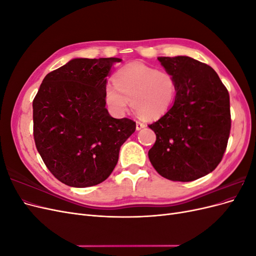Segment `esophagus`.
Returning a JSON list of instances; mask_svg holds the SVG:
<instances>
[{"mask_svg":"<svg viewBox=\"0 0 256 256\" xmlns=\"http://www.w3.org/2000/svg\"><path fill=\"white\" fill-rule=\"evenodd\" d=\"M146 127V125L144 122H136V130H141V129H143V128H145Z\"/></svg>","mask_w":256,"mask_h":256,"instance_id":"1","label":"esophagus"}]
</instances>
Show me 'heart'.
Returning a JSON list of instances; mask_svg holds the SVG:
<instances>
[{
	"label": "heart",
	"instance_id": "1",
	"mask_svg": "<svg viewBox=\"0 0 256 256\" xmlns=\"http://www.w3.org/2000/svg\"><path fill=\"white\" fill-rule=\"evenodd\" d=\"M114 85L104 88V102L114 116H122L131 100L136 112L146 120H157L172 106L176 83L171 74L141 63L120 68L113 78Z\"/></svg>",
	"mask_w": 256,
	"mask_h": 256
}]
</instances>
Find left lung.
<instances>
[{
  "mask_svg": "<svg viewBox=\"0 0 256 256\" xmlns=\"http://www.w3.org/2000/svg\"><path fill=\"white\" fill-rule=\"evenodd\" d=\"M176 83L174 104L148 127L156 142L148 152L154 170L166 180L192 182L216 168L230 130V95L214 69L186 56H159Z\"/></svg>",
  "mask_w": 256,
  "mask_h": 256,
  "instance_id": "obj_1",
  "label": "left lung"
}]
</instances>
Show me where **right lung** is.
<instances>
[{"mask_svg":"<svg viewBox=\"0 0 256 256\" xmlns=\"http://www.w3.org/2000/svg\"><path fill=\"white\" fill-rule=\"evenodd\" d=\"M118 58H74L44 76L33 100L34 140L49 171L76 188L106 180L120 146L136 131L104 102L106 76Z\"/></svg>","mask_w":256,"mask_h":256,"instance_id":"1","label":"right lung"}]
</instances>
